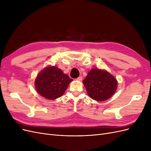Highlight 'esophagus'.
<instances>
[{
    "label": "esophagus",
    "instance_id": "34e87169",
    "mask_svg": "<svg viewBox=\"0 0 151 151\" xmlns=\"http://www.w3.org/2000/svg\"><path fill=\"white\" fill-rule=\"evenodd\" d=\"M82 79H83V77L82 76H79V77H77V78L76 79L77 81H81Z\"/></svg>",
    "mask_w": 151,
    "mask_h": 151
}]
</instances>
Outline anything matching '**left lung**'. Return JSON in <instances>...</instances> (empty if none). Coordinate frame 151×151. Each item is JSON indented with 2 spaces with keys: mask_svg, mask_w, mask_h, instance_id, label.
<instances>
[{
  "mask_svg": "<svg viewBox=\"0 0 151 151\" xmlns=\"http://www.w3.org/2000/svg\"><path fill=\"white\" fill-rule=\"evenodd\" d=\"M89 96L97 101L110 98L117 89L115 77L106 70L93 68L83 81Z\"/></svg>",
  "mask_w": 151,
  "mask_h": 151,
  "instance_id": "8db88e82",
  "label": "left lung"
}]
</instances>
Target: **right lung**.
<instances>
[{
  "label": "right lung",
  "instance_id": "right-lung-1",
  "mask_svg": "<svg viewBox=\"0 0 151 151\" xmlns=\"http://www.w3.org/2000/svg\"><path fill=\"white\" fill-rule=\"evenodd\" d=\"M73 80L55 66L45 67L38 74L35 86L37 93L50 100L61 97Z\"/></svg>",
  "mask_w": 151,
  "mask_h": 151
}]
</instances>
